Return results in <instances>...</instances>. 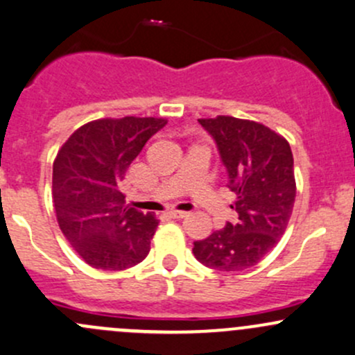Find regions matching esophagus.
<instances>
[{
    "mask_svg": "<svg viewBox=\"0 0 355 355\" xmlns=\"http://www.w3.org/2000/svg\"><path fill=\"white\" fill-rule=\"evenodd\" d=\"M168 214H170V218L173 219H182L187 216V212L185 211H177V209H171V211H168Z\"/></svg>",
    "mask_w": 355,
    "mask_h": 355,
    "instance_id": "34e87169",
    "label": "esophagus"
}]
</instances>
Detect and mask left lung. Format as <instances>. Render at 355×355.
Returning <instances> with one entry per match:
<instances>
[{
  "label": "left lung",
  "instance_id": "1",
  "mask_svg": "<svg viewBox=\"0 0 355 355\" xmlns=\"http://www.w3.org/2000/svg\"><path fill=\"white\" fill-rule=\"evenodd\" d=\"M199 124L211 134L226 166L238 221L193 241L192 252L206 267L245 270L277 245L293 214V151L284 137L259 122L218 115L199 119Z\"/></svg>",
  "mask_w": 355,
  "mask_h": 355
}]
</instances>
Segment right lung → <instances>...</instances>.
<instances>
[{
    "instance_id": "obj_1",
    "label": "right lung",
    "mask_w": 355,
    "mask_h": 355,
    "mask_svg": "<svg viewBox=\"0 0 355 355\" xmlns=\"http://www.w3.org/2000/svg\"><path fill=\"white\" fill-rule=\"evenodd\" d=\"M165 119H98L74 130L52 166L59 227L95 268L124 270L143 262L158 219L125 204L122 180Z\"/></svg>"
}]
</instances>
